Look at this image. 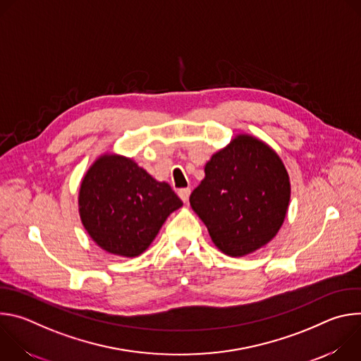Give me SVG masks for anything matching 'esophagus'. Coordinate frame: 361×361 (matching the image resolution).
Here are the masks:
<instances>
[{
    "label": "esophagus",
    "mask_w": 361,
    "mask_h": 361,
    "mask_svg": "<svg viewBox=\"0 0 361 361\" xmlns=\"http://www.w3.org/2000/svg\"><path fill=\"white\" fill-rule=\"evenodd\" d=\"M190 192H191V190H190V188H181V190L178 191V195H180V198H181L184 202H188Z\"/></svg>",
    "instance_id": "34e87169"
}]
</instances>
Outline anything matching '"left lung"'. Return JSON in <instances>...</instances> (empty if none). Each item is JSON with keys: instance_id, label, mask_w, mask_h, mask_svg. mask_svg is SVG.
Masks as SVG:
<instances>
[{"instance_id": "obj_1", "label": "left lung", "mask_w": 361, "mask_h": 361, "mask_svg": "<svg viewBox=\"0 0 361 361\" xmlns=\"http://www.w3.org/2000/svg\"><path fill=\"white\" fill-rule=\"evenodd\" d=\"M190 205L216 247L230 257L251 254L281 228L291 185L284 163L264 141L237 134L213 154Z\"/></svg>"}]
</instances>
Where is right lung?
Instances as JSON below:
<instances>
[{
    "instance_id": "1",
    "label": "right lung",
    "mask_w": 361,
    "mask_h": 361,
    "mask_svg": "<svg viewBox=\"0 0 361 361\" xmlns=\"http://www.w3.org/2000/svg\"><path fill=\"white\" fill-rule=\"evenodd\" d=\"M183 205L169 183L152 178L134 160L107 152L82 177L80 219L92 241L110 254L137 257Z\"/></svg>"
}]
</instances>
